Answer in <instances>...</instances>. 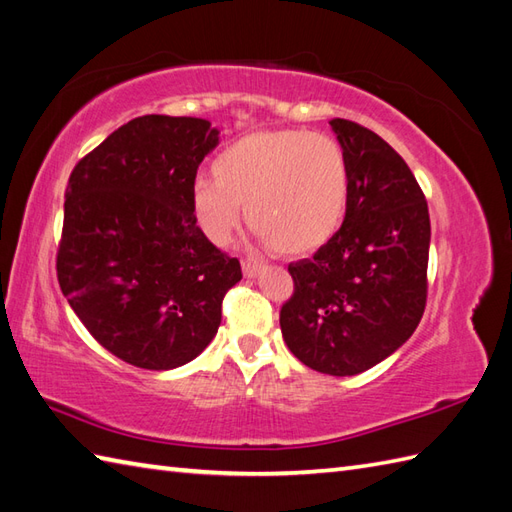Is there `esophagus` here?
I'll list each match as a JSON object with an SVG mask.
<instances>
[{
	"instance_id": "obj_1",
	"label": "esophagus",
	"mask_w": 512,
	"mask_h": 512,
	"mask_svg": "<svg viewBox=\"0 0 512 512\" xmlns=\"http://www.w3.org/2000/svg\"><path fill=\"white\" fill-rule=\"evenodd\" d=\"M242 270H244L246 277H257L259 270H261V261L246 257V259H242Z\"/></svg>"
}]
</instances>
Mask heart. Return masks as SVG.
Segmentation results:
<instances>
[{"label": "heart", "instance_id": "1", "mask_svg": "<svg viewBox=\"0 0 512 512\" xmlns=\"http://www.w3.org/2000/svg\"><path fill=\"white\" fill-rule=\"evenodd\" d=\"M192 189L196 227L211 244L231 242L240 205L251 229L281 255L323 248L349 209L351 174L342 146L301 128L259 130L233 141Z\"/></svg>", "mask_w": 512, "mask_h": 512}]
</instances>
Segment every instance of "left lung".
I'll list each match as a JSON object with an SVG mask.
<instances>
[{
  "label": "left lung",
  "mask_w": 512,
  "mask_h": 512,
  "mask_svg": "<svg viewBox=\"0 0 512 512\" xmlns=\"http://www.w3.org/2000/svg\"><path fill=\"white\" fill-rule=\"evenodd\" d=\"M329 124L349 161V209L312 259L288 266L294 292L279 323L305 366L347 377L386 360L417 329L430 213L417 178L382 137L340 117Z\"/></svg>",
  "instance_id": "obj_1"
}]
</instances>
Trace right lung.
<instances>
[{
  "mask_svg": "<svg viewBox=\"0 0 512 512\" xmlns=\"http://www.w3.org/2000/svg\"><path fill=\"white\" fill-rule=\"evenodd\" d=\"M218 135L200 117H135L69 176L58 283L89 334L137 368L170 371L205 351L242 279L192 213Z\"/></svg>",
  "mask_w": 512,
  "mask_h": 512,
  "instance_id": "obj_1",
  "label": "right lung"
}]
</instances>
